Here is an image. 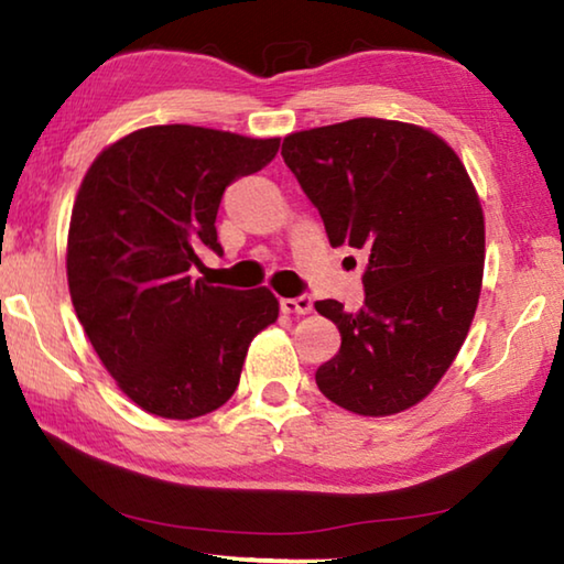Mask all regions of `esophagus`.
<instances>
[{"label": "esophagus", "mask_w": 564, "mask_h": 564, "mask_svg": "<svg viewBox=\"0 0 564 564\" xmlns=\"http://www.w3.org/2000/svg\"><path fill=\"white\" fill-rule=\"evenodd\" d=\"M281 311L293 313V316H305V313L313 311V299L311 295H299V299H281Z\"/></svg>", "instance_id": "esophagus-1"}]
</instances>
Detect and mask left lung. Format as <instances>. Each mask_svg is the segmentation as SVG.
<instances>
[{"instance_id":"8db88e82","label":"left lung","mask_w":564,"mask_h":564,"mask_svg":"<svg viewBox=\"0 0 564 564\" xmlns=\"http://www.w3.org/2000/svg\"><path fill=\"white\" fill-rule=\"evenodd\" d=\"M281 156L330 246L366 253L358 313L316 301L340 330L321 393L370 417L413 408L453 366L480 299L485 218L463 161L433 131L368 117L289 133Z\"/></svg>"}]
</instances>
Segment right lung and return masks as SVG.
I'll return each mask as SVG.
<instances>
[{
    "label": "right lung",
    "mask_w": 564,
    "mask_h": 564,
    "mask_svg": "<svg viewBox=\"0 0 564 564\" xmlns=\"http://www.w3.org/2000/svg\"><path fill=\"white\" fill-rule=\"evenodd\" d=\"M281 139L188 123L147 127L94 159L72 208L66 279L76 318L117 386L171 420L221 408L248 346L279 318L269 289L194 279L228 184L256 174Z\"/></svg>",
    "instance_id": "obj_1"
}]
</instances>
